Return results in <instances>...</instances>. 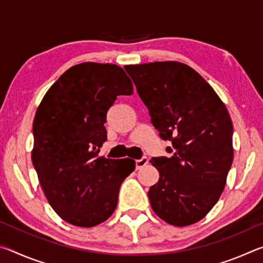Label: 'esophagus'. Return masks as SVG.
<instances>
[{
	"label": "esophagus",
	"instance_id": "esophagus-1",
	"mask_svg": "<svg viewBox=\"0 0 263 263\" xmlns=\"http://www.w3.org/2000/svg\"><path fill=\"white\" fill-rule=\"evenodd\" d=\"M147 163H148V158L147 157H142L139 160H136V168L140 169L142 167H145Z\"/></svg>",
	"mask_w": 263,
	"mask_h": 263
}]
</instances>
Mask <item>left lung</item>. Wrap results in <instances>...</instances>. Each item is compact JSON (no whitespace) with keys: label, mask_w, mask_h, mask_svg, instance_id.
<instances>
[{"label":"left lung","mask_w":263,"mask_h":263,"mask_svg":"<svg viewBox=\"0 0 263 263\" xmlns=\"http://www.w3.org/2000/svg\"><path fill=\"white\" fill-rule=\"evenodd\" d=\"M171 158H152L159 181L153 211L168 224L201 220L218 202L233 161V125L212 87L188 65L157 61L125 66Z\"/></svg>","instance_id":"left-lung-1"}]
</instances>
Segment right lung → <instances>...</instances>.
I'll list each match as a JSON object with an SVG mask.
<instances>
[{
	"label": "right lung",
	"mask_w": 263,
	"mask_h": 263,
	"mask_svg": "<svg viewBox=\"0 0 263 263\" xmlns=\"http://www.w3.org/2000/svg\"><path fill=\"white\" fill-rule=\"evenodd\" d=\"M122 67L82 62L52 84L33 121L32 163L48 203L69 224L92 228L112 215L132 159L99 157L106 112L118 95H132Z\"/></svg>",
	"instance_id": "right-lung-1"
}]
</instances>
